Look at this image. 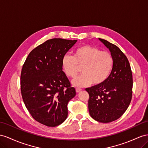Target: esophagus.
<instances>
[{
	"label": "esophagus",
	"mask_w": 148,
	"mask_h": 148,
	"mask_svg": "<svg viewBox=\"0 0 148 148\" xmlns=\"http://www.w3.org/2000/svg\"><path fill=\"white\" fill-rule=\"evenodd\" d=\"M81 88H76L75 89V91H76V92H81Z\"/></svg>",
	"instance_id": "34e87169"
}]
</instances>
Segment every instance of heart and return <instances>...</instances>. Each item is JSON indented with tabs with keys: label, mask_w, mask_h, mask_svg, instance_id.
Listing matches in <instances>:
<instances>
[{
	"label": "heart",
	"mask_w": 148,
	"mask_h": 148,
	"mask_svg": "<svg viewBox=\"0 0 148 148\" xmlns=\"http://www.w3.org/2000/svg\"><path fill=\"white\" fill-rule=\"evenodd\" d=\"M113 64L111 53L88 45L75 49L74 56L66 54L62 59L63 71L70 78L76 77L82 67L83 74L73 81L76 87L88 86L92 82L94 85L103 84L111 74Z\"/></svg>",
	"instance_id": "heart-1"
}]
</instances>
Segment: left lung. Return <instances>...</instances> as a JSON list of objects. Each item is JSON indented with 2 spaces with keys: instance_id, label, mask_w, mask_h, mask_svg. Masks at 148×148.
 <instances>
[{
  "instance_id": "obj_1",
  "label": "left lung",
  "mask_w": 148,
  "mask_h": 148,
  "mask_svg": "<svg viewBox=\"0 0 148 148\" xmlns=\"http://www.w3.org/2000/svg\"><path fill=\"white\" fill-rule=\"evenodd\" d=\"M112 55L114 64L111 74L103 84L86 88L89 94V114L98 122L115 121L126 111L132 98V75L126 56L114 44L99 38Z\"/></svg>"
}]
</instances>
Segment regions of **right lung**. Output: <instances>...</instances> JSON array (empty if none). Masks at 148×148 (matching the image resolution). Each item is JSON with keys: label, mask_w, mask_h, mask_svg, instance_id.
<instances>
[{"label": "right lung", "mask_w": 148, "mask_h": 148, "mask_svg": "<svg viewBox=\"0 0 148 148\" xmlns=\"http://www.w3.org/2000/svg\"><path fill=\"white\" fill-rule=\"evenodd\" d=\"M77 40L52 39L30 52L22 67L21 89L27 110L37 122L49 127L67 117V104L75 89L62 71V59Z\"/></svg>", "instance_id": "right-lung-1"}]
</instances>
